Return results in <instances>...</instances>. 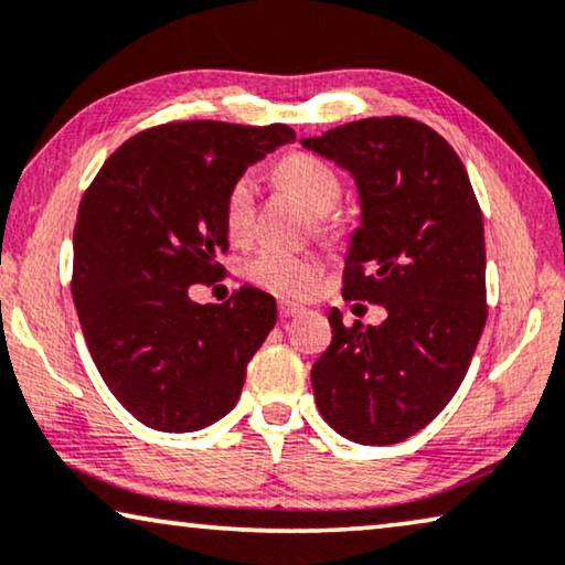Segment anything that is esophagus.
I'll return each mask as SVG.
<instances>
[{"label": "esophagus", "mask_w": 565, "mask_h": 565, "mask_svg": "<svg viewBox=\"0 0 565 565\" xmlns=\"http://www.w3.org/2000/svg\"><path fill=\"white\" fill-rule=\"evenodd\" d=\"M301 312H305V307L294 305V301H281V305H279L281 320H289V317H299Z\"/></svg>", "instance_id": "1"}]
</instances>
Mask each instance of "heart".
<instances>
[{"instance_id": "heart-1", "label": "heart", "mask_w": 565, "mask_h": 565, "mask_svg": "<svg viewBox=\"0 0 565 565\" xmlns=\"http://www.w3.org/2000/svg\"><path fill=\"white\" fill-rule=\"evenodd\" d=\"M274 177L309 212L317 214V225H320L322 233H343V217L332 210L340 202V194H343V181L324 158L305 153V150H294V153H286L276 163ZM253 210H256V184H253L250 173H241L227 186L225 200H222V220H225L230 237L243 241L250 233ZM245 274L260 289L281 294V297H305L320 279L322 260L312 253L266 248L250 258Z\"/></svg>"}]
</instances>
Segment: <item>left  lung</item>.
I'll list each match as a JSON object with an SVG mask.
<instances>
[{
	"mask_svg": "<svg viewBox=\"0 0 565 565\" xmlns=\"http://www.w3.org/2000/svg\"><path fill=\"white\" fill-rule=\"evenodd\" d=\"M315 150L353 173L361 227L343 271V297L386 309V320L343 324L312 365L320 415L361 445L423 430L458 392L487 324V248L473 186L448 140L409 117L340 125Z\"/></svg>",
	"mask_w": 565,
	"mask_h": 565,
	"instance_id": "1",
	"label": "left lung"
}]
</instances>
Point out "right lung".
Returning <instances> with one entry per match:
<instances>
[{
    "instance_id": "right-lung-1",
    "label": "right lung",
    "mask_w": 565,
    "mask_h": 565,
    "mask_svg": "<svg viewBox=\"0 0 565 565\" xmlns=\"http://www.w3.org/2000/svg\"><path fill=\"white\" fill-rule=\"evenodd\" d=\"M294 138L286 125L166 122L125 140L86 189L71 294L94 365L142 425L194 433L241 399L276 299L241 286L196 305L189 289L222 274L227 186Z\"/></svg>"
}]
</instances>
